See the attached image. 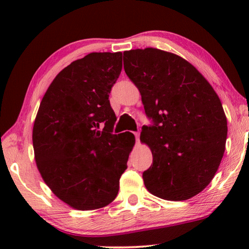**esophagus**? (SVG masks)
Here are the masks:
<instances>
[{
	"label": "esophagus",
	"mask_w": 249,
	"mask_h": 249,
	"mask_svg": "<svg viewBox=\"0 0 249 249\" xmlns=\"http://www.w3.org/2000/svg\"><path fill=\"white\" fill-rule=\"evenodd\" d=\"M134 135H135V138H136V142H140V133H138V132H135V133H134Z\"/></svg>",
	"instance_id": "34e87169"
}]
</instances>
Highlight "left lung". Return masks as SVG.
I'll return each instance as SVG.
<instances>
[{"label":"left lung","instance_id":"8db88e82","mask_svg":"<svg viewBox=\"0 0 249 249\" xmlns=\"http://www.w3.org/2000/svg\"><path fill=\"white\" fill-rule=\"evenodd\" d=\"M124 70L153 122L141 133L153 153V165L142 172L146 189L163 200L190 199L211 182L224 155L220 98L190 62L163 50L124 52Z\"/></svg>","mask_w":249,"mask_h":249}]
</instances>
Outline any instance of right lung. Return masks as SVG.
I'll list each match as a JSON object with an SVG mask.
<instances>
[{
    "label": "right lung",
    "mask_w": 249,
    "mask_h": 249,
    "mask_svg": "<svg viewBox=\"0 0 249 249\" xmlns=\"http://www.w3.org/2000/svg\"><path fill=\"white\" fill-rule=\"evenodd\" d=\"M122 53H92L57 74L34 123L37 168L53 195L73 209L96 210L115 199L135 144L132 133L113 134L112 87Z\"/></svg>",
    "instance_id": "obj_1"
}]
</instances>
